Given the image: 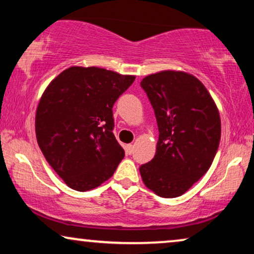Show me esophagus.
Returning <instances> with one entry per match:
<instances>
[{
    "instance_id": "obj_1",
    "label": "esophagus",
    "mask_w": 254,
    "mask_h": 254,
    "mask_svg": "<svg viewBox=\"0 0 254 254\" xmlns=\"http://www.w3.org/2000/svg\"><path fill=\"white\" fill-rule=\"evenodd\" d=\"M126 151H127L128 155L133 154V151H134V145H133V144H127V145H126Z\"/></svg>"
}]
</instances>
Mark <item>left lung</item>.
<instances>
[{"label":"left lung","mask_w":254,"mask_h":254,"mask_svg":"<svg viewBox=\"0 0 254 254\" xmlns=\"http://www.w3.org/2000/svg\"><path fill=\"white\" fill-rule=\"evenodd\" d=\"M141 88L159 131L155 157L140 166L142 180L159 196H180L214 161L221 140L218 110L202 83L187 72L149 75Z\"/></svg>","instance_id":"left-lung-1"}]
</instances>
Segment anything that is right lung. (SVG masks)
Masks as SVG:
<instances>
[{"label": "right lung", "instance_id": "obj_1", "mask_svg": "<svg viewBox=\"0 0 254 254\" xmlns=\"http://www.w3.org/2000/svg\"><path fill=\"white\" fill-rule=\"evenodd\" d=\"M134 79L103 68L70 67L45 90L36 114L37 141L70 189H96L123 161L112 109Z\"/></svg>", "mask_w": 254, "mask_h": 254}]
</instances>
